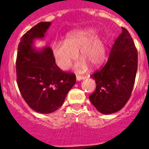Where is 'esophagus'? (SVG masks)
I'll list each match as a JSON object with an SVG mask.
<instances>
[{
	"instance_id": "34e87169",
	"label": "esophagus",
	"mask_w": 149,
	"mask_h": 149,
	"mask_svg": "<svg viewBox=\"0 0 149 149\" xmlns=\"http://www.w3.org/2000/svg\"><path fill=\"white\" fill-rule=\"evenodd\" d=\"M86 78L85 76H80V75H77V80H81V79H84Z\"/></svg>"
}]
</instances>
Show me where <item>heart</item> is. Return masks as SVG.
<instances>
[{
  "label": "heart",
  "mask_w": 149,
  "mask_h": 149,
  "mask_svg": "<svg viewBox=\"0 0 149 149\" xmlns=\"http://www.w3.org/2000/svg\"><path fill=\"white\" fill-rule=\"evenodd\" d=\"M93 29L75 30L68 34L64 43L55 42L52 50L56 65L62 70H67L77 58V52L82 58L77 64L78 71L86 70V63L91 67L100 65L105 58V44L100 36H95Z\"/></svg>",
  "instance_id": "1"
}]
</instances>
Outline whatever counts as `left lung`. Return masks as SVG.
<instances>
[{"label": "left lung", "mask_w": 149, "mask_h": 149, "mask_svg": "<svg viewBox=\"0 0 149 149\" xmlns=\"http://www.w3.org/2000/svg\"><path fill=\"white\" fill-rule=\"evenodd\" d=\"M138 69V51L132 36L122 27L104 67L91 75L96 90L90 100L102 113L120 111L129 100Z\"/></svg>", "instance_id": "left-lung-1"}]
</instances>
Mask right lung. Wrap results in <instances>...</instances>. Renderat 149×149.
<instances>
[{
  "label": "right lung",
  "mask_w": 149,
  "mask_h": 149,
  "mask_svg": "<svg viewBox=\"0 0 149 149\" xmlns=\"http://www.w3.org/2000/svg\"><path fill=\"white\" fill-rule=\"evenodd\" d=\"M50 22H39L21 38L16 59L17 84L28 105L36 112L49 113L59 108L77 81L76 75L63 72L56 64L52 50L33 48L34 40L42 38Z\"/></svg>",
  "instance_id": "obj_1"
}]
</instances>
